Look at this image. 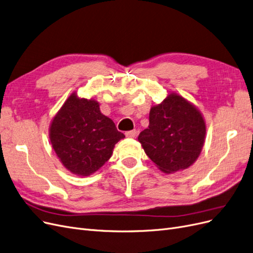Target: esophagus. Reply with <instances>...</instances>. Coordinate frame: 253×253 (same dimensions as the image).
<instances>
[{
  "label": "esophagus",
  "instance_id": "esophagus-1",
  "mask_svg": "<svg viewBox=\"0 0 253 253\" xmlns=\"http://www.w3.org/2000/svg\"><path fill=\"white\" fill-rule=\"evenodd\" d=\"M136 133H137L136 130H130V131L125 132V135H126L127 137H135V136H136Z\"/></svg>",
  "mask_w": 253,
  "mask_h": 253
}]
</instances>
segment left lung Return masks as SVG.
<instances>
[{
    "label": "left lung",
    "instance_id": "obj_1",
    "mask_svg": "<svg viewBox=\"0 0 253 253\" xmlns=\"http://www.w3.org/2000/svg\"><path fill=\"white\" fill-rule=\"evenodd\" d=\"M206 137L201 111L175 92L152 106L149 126L137 140L149 159L165 173L189 168L198 160Z\"/></svg>",
    "mask_w": 253,
    "mask_h": 253
}]
</instances>
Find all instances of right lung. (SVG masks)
Wrapping results in <instances>:
<instances>
[{
    "mask_svg": "<svg viewBox=\"0 0 253 253\" xmlns=\"http://www.w3.org/2000/svg\"><path fill=\"white\" fill-rule=\"evenodd\" d=\"M125 135L100 110L93 99L73 92L56 112L49 126V140L63 166L71 173L88 176L99 170Z\"/></svg>",
    "mask_w": 253,
    "mask_h": 253,
    "instance_id": "add662e5",
    "label": "right lung"
}]
</instances>
